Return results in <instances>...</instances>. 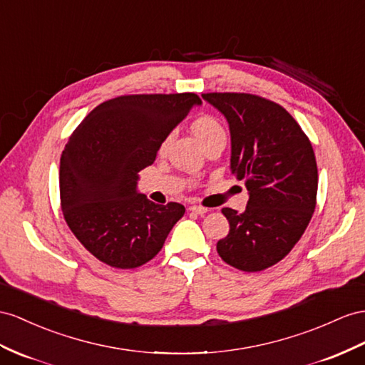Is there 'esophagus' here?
I'll return each instance as SVG.
<instances>
[{
  "instance_id": "esophagus-1",
  "label": "esophagus",
  "mask_w": 365,
  "mask_h": 365,
  "mask_svg": "<svg viewBox=\"0 0 365 365\" xmlns=\"http://www.w3.org/2000/svg\"><path fill=\"white\" fill-rule=\"evenodd\" d=\"M190 211H191V212H195V214H199V216H203V214H207V212H208V208L199 207V205H191V207H190Z\"/></svg>"
}]
</instances>
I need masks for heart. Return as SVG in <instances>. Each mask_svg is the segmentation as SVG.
<instances>
[{"label": "heart", "mask_w": 365, "mask_h": 365, "mask_svg": "<svg viewBox=\"0 0 365 365\" xmlns=\"http://www.w3.org/2000/svg\"><path fill=\"white\" fill-rule=\"evenodd\" d=\"M191 130L195 135V138L199 140L202 148L207 146L208 143H212V142L225 143V140H227L225 129H223V126L219 123L217 118H214L211 115H200L195 118L191 123ZM168 142H170V138L163 140L160 151H165L168 146Z\"/></svg>", "instance_id": "1"}]
</instances>
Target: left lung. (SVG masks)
Here are the masks:
<instances>
[{"instance_id": "obj_1", "label": "left lung", "mask_w": 365, "mask_h": 365, "mask_svg": "<svg viewBox=\"0 0 365 365\" xmlns=\"http://www.w3.org/2000/svg\"><path fill=\"white\" fill-rule=\"evenodd\" d=\"M227 118L230 170L245 180L244 212L223 208L230 222L217 253L242 272H262L282 260L310 223L317 166L310 140L277 103L251 93H202Z\"/></svg>"}]
</instances>
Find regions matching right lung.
Here are the masks:
<instances>
[{
	"mask_svg": "<svg viewBox=\"0 0 365 365\" xmlns=\"http://www.w3.org/2000/svg\"><path fill=\"white\" fill-rule=\"evenodd\" d=\"M202 100L191 92L123 96L101 103L69 137L60 160V197L71 231L91 255L137 268L162 250L185 214L138 192V173Z\"/></svg>",
	"mask_w": 365,
	"mask_h": 365,
	"instance_id": "1",
	"label": "right lung"
}]
</instances>
